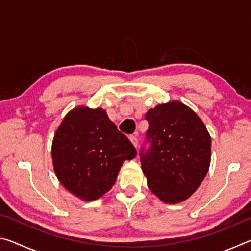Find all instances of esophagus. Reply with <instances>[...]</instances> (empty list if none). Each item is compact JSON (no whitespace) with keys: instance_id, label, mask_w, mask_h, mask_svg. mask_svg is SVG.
<instances>
[{"instance_id":"obj_1","label":"esophagus","mask_w":251,"mask_h":251,"mask_svg":"<svg viewBox=\"0 0 251 251\" xmlns=\"http://www.w3.org/2000/svg\"><path fill=\"white\" fill-rule=\"evenodd\" d=\"M129 139H130V142L133 143V145L137 148V146H138V138H137V136L136 135H130L129 136Z\"/></svg>"}]
</instances>
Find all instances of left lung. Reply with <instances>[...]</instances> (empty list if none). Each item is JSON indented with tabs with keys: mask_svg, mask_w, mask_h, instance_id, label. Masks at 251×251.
<instances>
[{
	"mask_svg": "<svg viewBox=\"0 0 251 251\" xmlns=\"http://www.w3.org/2000/svg\"><path fill=\"white\" fill-rule=\"evenodd\" d=\"M145 118L148 129L139 156L147 185L164 202L184 201L209 169V133L196 113L179 101L157 105Z\"/></svg>",
	"mask_w": 251,
	"mask_h": 251,
	"instance_id": "8db88e82",
	"label": "left lung"
}]
</instances>
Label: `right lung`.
Masks as SVG:
<instances>
[{
	"label": "right lung",
	"mask_w": 251,
	"mask_h": 251,
	"mask_svg": "<svg viewBox=\"0 0 251 251\" xmlns=\"http://www.w3.org/2000/svg\"><path fill=\"white\" fill-rule=\"evenodd\" d=\"M136 154L127 136L101 108L72 110L59 125L52 145L58 180L84 201H95L108 192L123 163Z\"/></svg>",
	"instance_id": "add662e5"
}]
</instances>
